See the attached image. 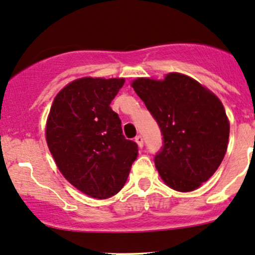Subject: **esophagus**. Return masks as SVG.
I'll use <instances>...</instances> for the list:
<instances>
[{
  "label": "esophagus",
  "mask_w": 255,
  "mask_h": 255,
  "mask_svg": "<svg viewBox=\"0 0 255 255\" xmlns=\"http://www.w3.org/2000/svg\"><path fill=\"white\" fill-rule=\"evenodd\" d=\"M135 142L139 145V148L143 147V137L141 135H138V136L135 137Z\"/></svg>",
  "instance_id": "esophagus-1"
}]
</instances>
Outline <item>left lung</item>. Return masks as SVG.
I'll list each match as a JSON object with an SVG mask.
<instances>
[{
  "label": "left lung",
  "instance_id": "1",
  "mask_svg": "<svg viewBox=\"0 0 255 255\" xmlns=\"http://www.w3.org/2000/svg\"><path fill=\"white\" fill-rule=\"evenodd\" d=\"M132 88L161 131L154 162L162 181L178 191L197 189L216 172L228 148L230 125L222 102L179 73L164 81L138 78Z\"/></svg>",
  "mask_w": 255,
  "mask_h": 255
}]
</instances>
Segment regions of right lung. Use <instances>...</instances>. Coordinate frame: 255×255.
Here are the masks:
<instances>
[{
  "mask_svg": "<svg viewBox=\"0 0 255 255\" xmlns=\"http://www.w3.org/2000/svg\"><path fill=\"white\" fill-rule=\"evenodd\" d=\"M124 83L123 78L77 79L56 95L48 117L45 136L60 172L95 199L116 195L138 155L111 108Z\"/></svg>",
  "mask_w": 255,
  "mask_h": 255,
  "instance_id": "right-lung-1",
  "label": "right lung"
}]
</instances>
